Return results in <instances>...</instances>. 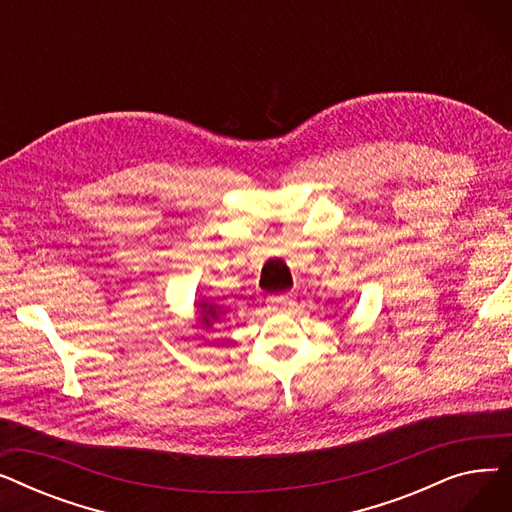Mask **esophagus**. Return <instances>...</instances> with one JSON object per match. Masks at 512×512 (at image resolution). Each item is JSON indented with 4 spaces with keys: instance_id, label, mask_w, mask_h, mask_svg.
Masks as SVG:
<instances>
[{
    "instance_id": "34e87169",
    "label": "esophagus",
    "mask_w": 512,
    "mask_h": 512,
    "mask_svg": "<svg viewBox=\"0 0 512 512\" xmlns=\"http://www.w3.org/2000/svg\"><path fill=\"white\" fill-rule=\"evenodd\" d=\"M265 305L272 313H288L294 307V297L292 294H274V297H267Z\"/></svg>"
}]
</instances>
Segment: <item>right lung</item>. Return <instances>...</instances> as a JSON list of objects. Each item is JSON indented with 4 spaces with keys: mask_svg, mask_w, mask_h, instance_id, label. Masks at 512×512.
<instances>
[{
    "mask_svg": "<svg viewBox=\"0 0 512 512\" xmlns=\"http://www.w3.org/2000/svg\"><path fill=\"white\" fill-rule=\"evenodd\" d=\"M197 309H199V313H197V319H195V328H199V330L213 328L224 315V311L218 305H213L209 301H199Z\"/></svg>",
    "mask_w": 512,
    "mask_h": 512,
    "instance_id": "add662e5",
    "label": "right lung"
}]
</instances>
